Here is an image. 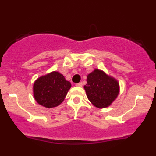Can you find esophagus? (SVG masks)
<instances>
[{
    "instance_id": "34e87169",
    "label": "esophagus",
    "mask_w": 156,
    "mask_h": 156,
    "mask_svg": "<svg viewBox=\"0 0 156 156\" xmlns=\"http://www.w3.org/2000/svg\"><path fill=\"white\" fill-rule=\"evenodd\" d=\"M82 85H83V83H81V82H80V83H76V86H82Z\"/></svg>"
}]
</instances>
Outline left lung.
<instances>
[{"label": "left lung", "mask_w": 156, "mask_h": 156, "mask_svg": "<svg viewBox=\"0 0 156 156\" xmlns=\"http://www.w3.org/2000/svg\"><path fill=\"white\" fill-rule=\"evenodd\" d=\"M86 81L87 83L84 86L86 95L97 108H107L119 95V82L102 70H94L88 75Z\"/></svg>", "instance_id": "1"}]
</instances>
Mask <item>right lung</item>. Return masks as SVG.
Instances as JSON below:
<instances>
[{
    "instance_id": "add662e5",
    "label": "right lung",
    "mask_w": 156,
    "mask_h": 156,
    "mask_svg": "<svg viewBox=\"0 0 156 156\" xmlns=\"http://www.w3.org/2000/svg\"><path fill=\"white\" fill-rule=\"evenodd\" d=\"M71 83L57 71L41 76L33 85V94L36 102L47 108L57 107L66 97Z\"/></svg>"
}]
</instances>
